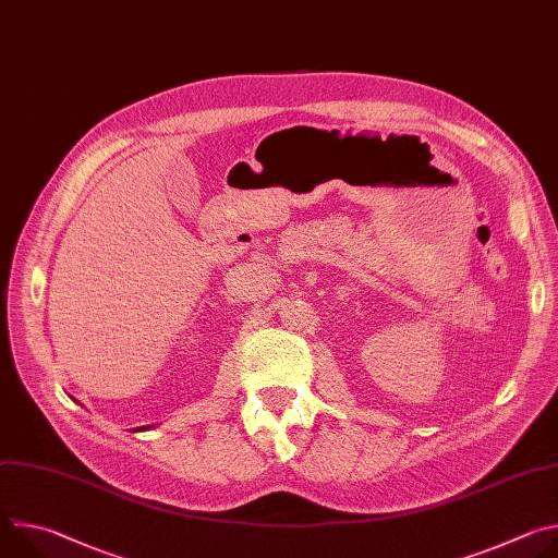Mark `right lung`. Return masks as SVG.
Wrapping results in <instances>:
<instances>
[{"label":"right lung","instance_id":"obj_1","mask_svg":"<svg viewBox=\"0 0 558 558\" xmlns=\"http://www.w3.org/2000/svg\"><path fill=\"white\" fill-rule=\"evenodd\" d=\"M138 430H145V426H141V428H138Z\"/></svg>","mask_w":558,"mask_h":558}]
</instances>
